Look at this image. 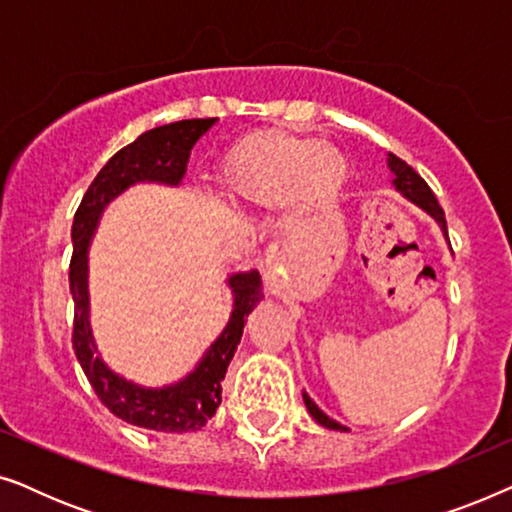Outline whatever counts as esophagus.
<instances>
[{
	"mask_svg": "<svg viewBox=\"0 0 512 512\" xmlns=\"http://www.w3.org/2000/svg\"><path fill=\"white\" fill-rule=\"evenodd\" d=\"M265 261H268V265H277L279 261H282V254H279V249L272 247L268 251V256H265Z\"/></svg>",
	"mask_w": 512,
	"mask_h": 512,
	"instance_id": "34e87169",
	"label": "esophagus"
}]
</instances>
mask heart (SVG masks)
<instances>
[{"instance_id": "heart-1", "label": "heart", "mask_w": 512, "mask_h": 512, "mask_svg": "<svg viewBox=\"0 0 512 512\" xmlns=\"http://www.w3.org/2000/svg\"><path fill=\"white\" fill-rule=\"evenodd\" d=\"M349 165L338 146L286 130L235 142L216 167L214 184L235 207H268L289 193L293 207L319 212L338 200Z\"/></svg>"}]
</instances>
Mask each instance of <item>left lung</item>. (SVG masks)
<instances>
[{"instance_id":"obj_1","label":"left lung","mask_w":512,"mask_h":512,"mask_svg":"<svg viewBox=\"0 0 512 512\" xmlns=\"http://www.w3.org/2000/svg\"><path fill=\"white\" fill-rule=\"evenodd\" d=\"M387 167H389V172H391V184H394L396 191L401 193L405 200H410L412 205L422 209V212L429 214L431 219L438 223L440 233H443L445 240H447L445 212H443V209H440L436 195L431 193V188L426 186V181L419 177V174L412 170L408 163H403L401 158H396L394 153H389V156H387ZM447 244H450V240H447ZM303 401H305L307 412H310V415L314 417V422H317V424L326 426V429H333V431H349L347 426H342L340 422H335V419L328 417L324 410H319V405L314 403L310 396H307V391H303Z\"/></svg>"}]
</instances>
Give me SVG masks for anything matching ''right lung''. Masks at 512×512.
Instances as JSON below:
<instances>
[{
	"label": "right lung",
	"mask_w": 512,
	"mask_h": 512,
	"mask_svg": "<svg viewBox=\"0 0 512 512\" xmlns=\"http://www.w3.org/2000/svg\"><path fill=\"white\" fill-rule=\"evenodd\" d=\"M216 123V118H188L158 125L125 146L102 167L76 209L69 263V291L74 298V352L90 387L100 401L123 422L149 431L186 433L198 431L214 417L221 405V380L242 340L244 321L263 300V282L258 270L230 272L226 284L233 293V312L223 331L205 349L191 373L163 387H144L116 373L97 352L90 328L88 249L100 219L111 202L137 184H160L177 188L186 174L195 142Z\"/></svg>",
	"instance_id": "obj_1"
}]
</instances>
